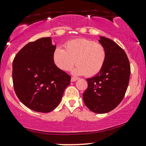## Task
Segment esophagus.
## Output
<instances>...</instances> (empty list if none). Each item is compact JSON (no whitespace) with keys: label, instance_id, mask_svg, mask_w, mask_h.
<instances>
[{"label":"esophagus","instance_id":"1","mask_svg":"<svg viewBox=\"0 0 146 146\" xmlns=\"http://www.w3.org/2000/svg\"><path fill=\"white\" fill-rule=\"evenodd\" d=\"M78 78H75V77H72L71 78V82H75L76 80H78Z\"/></svg>","mask_w":146,"mask_h":146}]
</instances>
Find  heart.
Here are the masks:
<instances>
[{
	"mask_svg": "<svg viewBox=\"0 0 146 146\" xmlns=\"http://www.w3.org/2000/svg\"><path fill=\"white\" fill-rule=\"evenodd\" d=\"M65 50L56 47L54 52V61L62 71H69L74 65L75 75L94 76L104 66L107 58L105 47L101 43L87 38H78L68 41Z\"/></svg>",
	"mask_w": 146,
	"mask_h": 146,
	"instance_id": "1",
	"label": "heart"
}]
</instances>
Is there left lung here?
<instances>
[{
    "label": "left lung",
    "mask_w": 146,
    "mask_h": 146,
    "mask_svg": "<svg viewBox=\"0 0 146 146\" xmlns=\"http://www.w3.org/2000/svg\"><path fill=\"white\" fill-rule=\"evenodd\" d=\"M107 58L101 71L86 79L88 88L83 94L86 106L96 113L111 111L122 101L129 85L131 66L125 52L110 38L100 36Z\"/></svg>",
    "instance_id": "1"
}]
</instances>
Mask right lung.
<instances>
[{
  "mask_svg": "<svg viewBox=\"0 0 146 146\" xmlns=\"http://www.w3.org/2000/svg\"><path fill=\"white\" fill-rule=\"evenodd\" d=\"M56 45L50 37L30 42L13 61V88L20 101L35 111L48 113L59 105L71 76L54 61Z\"/></svg>",
  "mask_w": 146,
  "mask_h": 146,
  "instance_id": "add662e5",
  "label": "right lung"
}]
</instances>
